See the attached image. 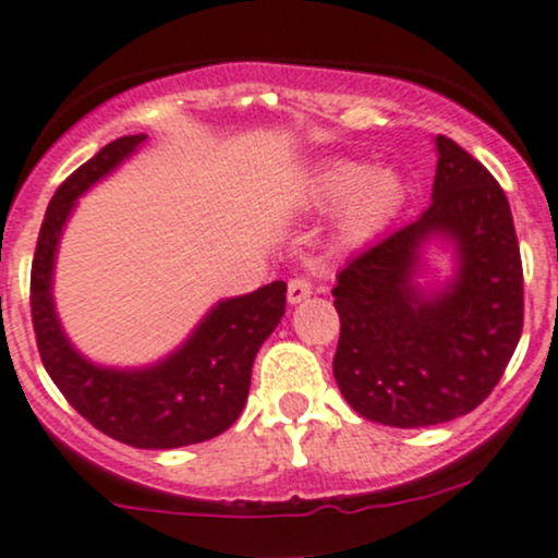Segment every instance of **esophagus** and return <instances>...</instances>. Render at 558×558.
Wrapping results in <instances>:
<instances>
[{
	"label": "esophagus",
	"instance_id": "34e87169",
	"mask_svg": "<svg viewBox=\"0 0 558 558\" xmlns=\"http://www.w3.org/2000/svg\"><path fill=\"white\" fill-rule=\"evenodd\" d=\"M311 295H314V284H311L305 277H295L290 284H287V301H290L292 305L305 301V298H311Z\"/></svg>",
	"mask_w": 558,
	"mask_h": 558
}]
</instances>
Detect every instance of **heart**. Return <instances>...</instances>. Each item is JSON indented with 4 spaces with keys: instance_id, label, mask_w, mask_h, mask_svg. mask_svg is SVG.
I'll return each instance as SVG.
<instances>
[{
    "instance_id": "heart-1",
    "label": "heart",
    "mask_w": 558,
    "mask_h": 558,
    "mask_svg": "<svg viewBox=\"0 0 558 558\" xmlns=\"http://www.w3.org/2000/svg\"><path fill=\"white\" fill-rule=\"evenodd\" d=\"M404 181L391 167H375L356 159H327L311 172L305 202L314 209L338 210V233L345 244L373 239L391 223L404 205Z\"/></svg>"
}]
</instances>
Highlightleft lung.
<instances>
[{"mask_svg":"<svg viewBox=\"0 0 558 558\" xmlns=\"http://www.w3.org/2000/svg\"><path fill=\"white\" fill-rule=\"evenodd\" d=\"M436 151L428 209L353 257L332 290L340 393L362 417L397 428L476 410L506 373L524 325L519 242L500 183L445 135ZM434 235L453 242L459 271L445 291L425 293L414 274Z\"/></svg>","mask_w":558,"mask_h":558,"instance_id":"obj_1","label":"left lung"}]
</instances>
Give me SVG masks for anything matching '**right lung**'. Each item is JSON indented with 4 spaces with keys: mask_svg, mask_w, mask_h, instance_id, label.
I'll return each mask as SVG.
<instances>
[{
    "mask_svg": "<svg viewBox=\"0 0 558 558\" xmlns=\"http://www.w3.org/2000/svg\"><path fill=\"white\" fill-rule=\"evenodd\" d=\"M146 135H124L71 172L41 220L32 263V322L41 364L61 393L98 430L137 449L199 445L242 415L255 353L284 316L287 284L271 281L250 295L220 301L178 351L143 369L87 362L58 322L52 266L76 196L109 175Z\"/></svg>",
    "mask_w": 558,
    "mask_h": 558,
    "instance_id": "right-lung-1",
    "label": "right lung"
}]
</instances>
